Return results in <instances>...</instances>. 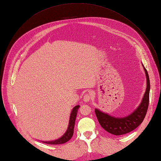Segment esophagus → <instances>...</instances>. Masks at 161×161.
<instances>
[{
    "instance_id": "esophagus-1",
    "label": "esophagus",
    "mask_w": 161,
    "mask_h": 161,
    "mask_svg": "<svg viewBox=\"0 0 161 161\" xmlns=\"http://www.w3.org/2000/svg\"><path fill=\"white\" fill-rule=\"evenodd\" d=\"M92 98L91 96L89 95V94H86L85 95H84L83 97V101L84 102H89V101Z\"/></svg>"
}]
</instances>
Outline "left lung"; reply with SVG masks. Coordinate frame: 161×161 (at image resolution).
<instances>
[{"mask_svg": "<svg viewBox=\"0 0 161 161\" xmlns=\"http://www.w3.org/2000/svg\"><path fill=\"white\" fill-rule=\"evenodd\" d=\"M143 66L147 80L146 90L140 104L132 114L124 117H115L101 112L98 109H95L100 125L108 132L115 136L127 134L136 129L144 119L149 102L150 81L147 71L144 66Z\"/></svg>", "mask_w": 161, "mask_h": 161, "instance_id": "1", "label": "left lung"}]
</instances>
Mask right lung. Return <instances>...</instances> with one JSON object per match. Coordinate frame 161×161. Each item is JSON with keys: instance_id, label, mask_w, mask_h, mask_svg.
Segmentation results:
<instances>
[{"instance_id": "right-lung-1", "label": "right lung", "mask_w": 161, "mask_h": 161, "mask_svg": "<svg viewBox=\"0 0 161 161\" xmlns=\"http://www.w3.org/2000/svg\"><path fill=\"white\" fill-rule=\"evenodd\" d=\"M79 108H80V106L78 105V106H75L72 109V112L70 114V116L69 126H68V129L63 136H61V138H59L55 140L46 141V142L42 141V142L44 143H47V144L58 145V144H62V143H64L67 142L68 141H69L73 136L75 121L76 119V116H77V113H78V110Z\"/></svg>"}]
</instances>
